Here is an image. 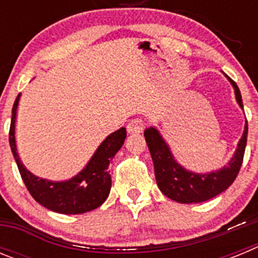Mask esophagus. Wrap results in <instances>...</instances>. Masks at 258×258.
<instances>
[{"instance_id": "1", "label": "esophagus", "mask_w": 258, "mask_h": 258, "mask_svg": "<svg viewBox=\"0 0 258 258\" xmlns=\"http://www.w3.org/2000/svg\"><path fill=\"white\" fill-rule=\"evenodd\" d=\"M143 127H145V121H143L142 118H132L131 121L127 122L126 131L127 133L137 134L141 133L143 131Z\"/></svg>"}]
</instances>
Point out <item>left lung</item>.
<instances>
[{"instance_id": "left-lung-1", "label": "left lung", "mask_w": 258, "mask_h": 258, "mask_svg": "<svg viewBox=\"0 0 258 258\" xmlns=\"http://www.w3.org/2000/svg\"><path fill=\"white\" fill-rule=\"evenodd\" d=\"M229 80L235 89L236 101L239 106L243 108L240 90L235 81H232L230 77ZM247 136L248 122L245 121L244 133L239 141L235 155L229 161V164L216 172L198 174V173L188 172L175 161L169 147L166 146L155 127L146 129L145 138L149 146L152 161H154L157 186L165 197L174 202L183 203V204L202 203L217 197L218 194L226 190L230 184L235 181L236 175L240 170L241 163H243V157H244Z\"/></svg>"}]
</instances>
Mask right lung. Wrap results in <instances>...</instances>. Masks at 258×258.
<instances>
[{
  "label": "right lung",
  "instance_id": "obj_1",
  "mask_svg": "<svg viewBox=\"0 0 258 258\" xmlns=\"http://www.w3.org/2000/svg\"><path fill=\"white\" fill-rule=\"evenodd\" d=\"M19 98L20 94H18L13 106L9 141L23 182L32 198L45 208L63 214L85 213L102 206L104 200L108 198L111 190V175L108 172L109 161L112 160L116 152L124 145L126 138L125 127L109 134L98 147L83 172H80L70 181L51 182L38 178L26 169L17 152L14 134H15V116H17Z\"/></svg>",
  "mask_w": 258,
  "mask_h": 258
}]
</instances>
